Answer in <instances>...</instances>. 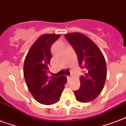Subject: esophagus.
I'll use <instances>...</instances> for the list:
<instances>
[{"mask_svg": "<svg viewBox=\"0 0 126 126\" xmlns=\"http://www.w3.org/2000/svg\"><path fill=\"white\" fill-rule=\"evenodd\" d=\"M67 80H70L72 79V77H71V76H67Z\"/></svg>", "mask_w": 126, "mask_h": 126, "instance_id": "34e87169", "label": "esophagus"}]
</instances>
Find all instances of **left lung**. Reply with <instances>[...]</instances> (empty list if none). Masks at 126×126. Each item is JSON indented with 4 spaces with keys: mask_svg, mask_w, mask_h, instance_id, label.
Segmentation results:
<instances>
[{
    "mask_svg": "<svg viewBox=\"0 0 126 126\" xmlns=\"http://www.w3.org/2000/svg\"><path fill=\"white\" fill-rule=\"evenodd\" d=\"M77 53L80 67L85 69L80 77V86L75 91L76 99L82 103L95 99L103 89L107 78L105 57L91 39L80 32L65 35Z\"/></svg>",
    "mask_w": 126,
    "mask_h": 126,
    "instance_id": "left-lung-1",
    "label": "left lung"
}]
</instances>
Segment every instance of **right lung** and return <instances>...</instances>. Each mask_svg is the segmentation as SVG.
<instances>
[{"label":"right lung","mask_w":126,"mask_h":126,"mask_svg":"<svg viewBox=\"0 0 126 126\" xmlns=\"http://www.w3.org/2000/svg\"><path fill=\"white\" fill-rule=\"evenodd\" d=\"M60 36L42 34L32 44L24 61L23 74L29 92L38 103L46 105L59 101L67 83L66 76L47 77L52 57L51 47Z\"/></svg>","instance_id":"add662e5"}]
</instances>
